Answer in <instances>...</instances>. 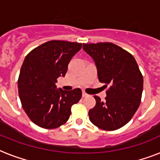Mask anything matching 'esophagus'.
<instances>
[{
    "label": "esophagus",
    "mask_w": 160,
    "mask_h": 160,
    "mask_svg": "<svg viewBox=\"0 0 160 160\" xmlns=\"http://www.w3.org/2000/svg\"><path fill=\"white\" fill-rule=\"evenodd\" d=\"M88 95H88L87 93L85 92V91H83V92H82V96H83V97H86V96H88Z\"/></svg>",
    "instance_id": "esophagus-1"
}]
</instances>
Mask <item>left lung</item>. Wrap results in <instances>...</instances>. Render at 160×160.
<instances>
[{
    "label": "left lung",
    "mask_w": 160,
    "mask_h": 160,
    "mask_svg": "<svg viewBox=\"0 0 160 160\" xmlns=\"http://www.w3.org/2000/svg\"><path fill=\"white\" fill-rule=\"evenodd\" d=\"M94 59L98 78L107 88L105 102L95 95L96 104L89 110L93 124L104 130L121 128L133 118L141 102L143 75L131 54L110 42L83 44Z\"/></svg>",
    "instance_id": "left-lung-1"
}]
</instances>
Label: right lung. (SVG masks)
Masks as SVG:
<instances>
[{"instance_id":"right-lung-1","label":"right lung","mask_w":160,"mask_h":160,"mask_svg":"<svg viewBox=\"0 0 160 160\" xmlns=\"http://www.w3.org/2000/svg\"><path fill=\"white\" fill-rule=\"evenodd\" d=\"M81 47V43L54 40L36 47L25 58L18 78L19 97L36 125L47 129L61 126L70 118L72 105L81 99L80 88L66 91L55 85Z\"/></svg>"}]
</instances>
